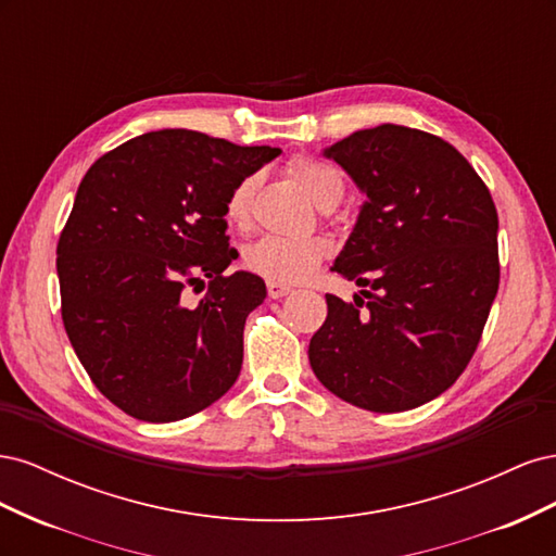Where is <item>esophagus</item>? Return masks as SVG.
I'll list each match as a JSON object with an SVG mask.
<instances>
[{"label":"esophagus","instance_id":"esophagus-1","mask_svg":"<svg viewBox=\"0 0 556 556\" xmlns=\"http://www.w3.org/2000/svg\"><path fill=\"white\" fill-rule=\"evenodd\" d=\"M266 292H268V296H271V299H280V296H285V294H290L292 288H288V285H280V282L268 280V282H266Z\"/></svg>","mask_w":556,"mask_h":556}]
</instances>
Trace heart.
<instances>
[{
    "mask_svg": "<svg viewBox=\"0 0 556 556\" xmlns=\"http://www.w3.org/2000/svg\"><path fill=\"white\" fill-rule=\"evenodd\" d=\"M290 172L319 208L336 206L345 192L341 172L325 160L299 155L290 162ZM257 185L260 176L248 174L229 190L225 199V217L229 225H248ZM327 252V241L317 237H264L245 250V264L250 271L274 282H299L315 271Z\"/></svg>",
    "mask_w": 556,
    "mask_h": 556,
    "instance_id": "b5f03b06",
    "label": "heart"
}]
</instances>
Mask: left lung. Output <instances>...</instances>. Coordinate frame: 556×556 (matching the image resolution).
I'll return each instance as SVG.
<instances>
[{"label": "left lung", "instance_id": "left-lung-1", "mask_svg": "<svg viewBox=\"0 0 556 556\" xmlns=\"http://www.w3.org/2000/svg\"><path fill=\"white\" fill-rule=\"evenodd\" d=\"M366 194L333 271L366 301L327 294L308 345L317 380L352 406L401 413L457 380L498 290V215L457 148L422 129L378 125L333 143Z\"/></svg>", "mask_w": 556, "mask_h": 556}]
</instances>
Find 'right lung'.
<instances>
[{
    "label": "right lung",
    "mask_w": 556,
    "mask_h": 556,
    "mask_svg": "<svg viewBox=\"0 0 556 556\" xmlns=\"http://www.w3.org/2000/svg\"><path fill=\"white\" fill-rule=\"evenodd\" d=\"M280 155L190 129L113 148L80 180L58 241L62 323L94 387L143 422H176L237 382L266 285L225 268V199ZM210 278L199 302L181 292Z\"/></svg>",
    "instance_id": "add662e5"
}]
</instances>
